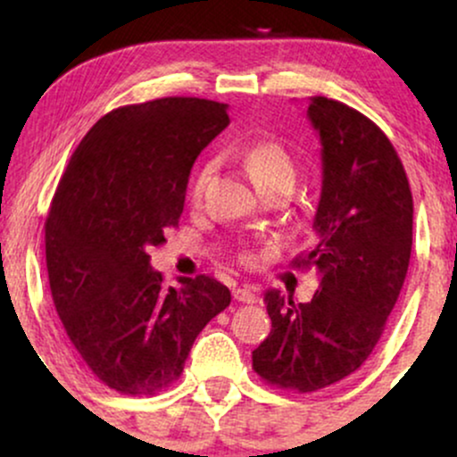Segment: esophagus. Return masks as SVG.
<instances>
[{
	"mask_svg": "<svg viewBox=\"0 0 457 457\" xmlns=\"http://www.w3.org/2000/svg\"><path fill=\"white\" fill-rule=\"evenodd\" d=\"M234 298L240 303H246V305H253L258 301V296H255L251 287H234Z\"/></svg>",
	"mask_w": 457,
	"mask_h": 457,
	"instance_id": "34e87169",
	"label": "esophagus"
}]
</instances>
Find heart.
I'll use <instances>...</instances> for the list:
<instances>
[{
  "instance_id": "1",
  "label": "heart",
  "mask_w": 457,
  "mask_h": 457,
  "mask_svg": "<svg viewBox=\"0 0 457 457\" xmlns=\"http://www.w3.org/2000/svg\"><path fill=\"white\" fill-rule=\"evenodd\" d=\"M238 156L240 161H243L245 170L249 171V176L253 178V182L262 188V191L279 185V182H295V162H292V156L287 154V150L283 148L281 144H277V141H251V144H246L238 150ZM214 170H217V162L214 161H206L199 165V170L191 180L193 199H199L204 195L208 182H211V178L214 176ZM240 262L249 264V262H253V253H251V251H243V253H240Z\"/></svg>"
}]
</instances>
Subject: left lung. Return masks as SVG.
Masks as SVG:
<instances>
[{"label": "left lung", "mask_w": 457, "mask_h": 457, "mask_svg": "<svg viewBox=\"0 0 457 457\" xmlns=\"http://www.w3.org/2000/svg\"><path fill=\"white\" fill-rule=\"evenodd\" d=\"M307 115L322 144V193L316 245L292 266L316 270L320 287L309 303L266 292L272 328L253 350V371L266 385L298 393L335 385L365 363L412 249V193L389 137L327 96H312Z\"/></svg>", "instance_id": "8db88e82"}]
</instances>
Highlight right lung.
<instances>
[{"label": "right lung", "mask_w": 457, "mask_h": 457, "mask_svg": "<svg viewBox=\"0 0 457 457\" xmlns=\"http://www.w3.org/2000/svg\"><path fill=\"white\" fill-rule=\"evenodd\" d=\"M228 124V104L208 98L124 104L87 130L62 174L45 223L51 296L79 359L109 389L174 385L232 301L208 275L167 287L148 255L178 228L193 162Z\"/></svg>", "instance_id": "right-lung-1"}]
</instances>
